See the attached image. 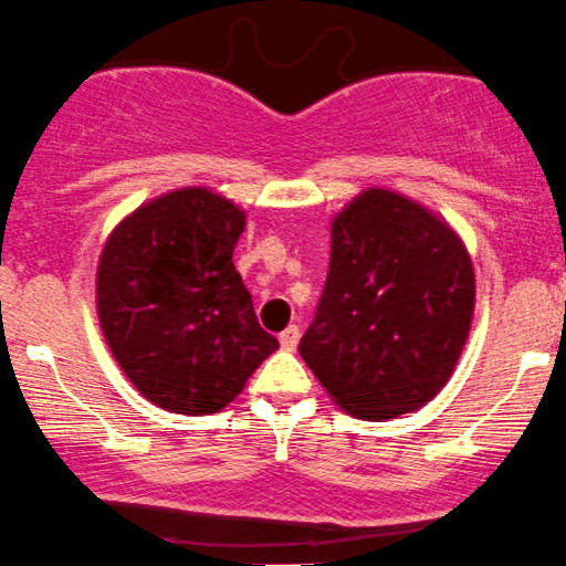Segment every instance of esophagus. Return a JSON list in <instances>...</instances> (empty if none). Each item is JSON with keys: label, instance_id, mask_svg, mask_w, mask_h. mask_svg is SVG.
I'll use <instances>...</instances> for the list:
<instances>
[{"label": "esophagus", "instance_id": "34e87169", "mask_svg": "<svg viewBox=\"0 0 566 566\" xmlns=\"http://www.w3.org/2000/svg\"><path fill=\"white\" fill-rule=\"evenodd\" d=\"M277 339H281V347L283 350H296V345H300V328L296 326H289L285 328V332H281V336H277Z\"/></svg>", "mask_w": 566, "mask_h": 566}]
</instances>
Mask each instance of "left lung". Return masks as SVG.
Listing matches in <instances>:
<instances>
[{
	"mask_svg": "<svg viewBox=\"0 0 566 566\" xmlns=\"http://www.w3.org/2000/svg\"><path fill=\"white\" fill-rule=\"evenodd\" d=\"M475 310L471 253L422 202L366 187L332 219V262L300 353L358 420H396L454 374Z\"/></svg>",
	"mask_w": 566,
	"mask_h": 566,
	"instance_id": "left-lung-1",
	"label": "left lung"
}]
</instances>
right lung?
<instances>
[{
    "label": "right lung",
    "mask_w": 566,
    "mask_h": 566,
    "mask_svg": "<svg viewBox=\"0 0 566 566\" xmlns=\"http://www.w3.org/2000/svg\"><path fill=\"white\" fill-rule=\"evenodd\" d=\"M245 211L211 187H181L130 211L106 238L95 310L138 392L176 415H216L277 339L259 326L232 251Z\"/></svg>",
    "instance_id": "right-lung-1"
}]
</instances>
